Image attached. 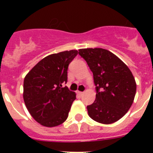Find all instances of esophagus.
<instances>
[{
  "label": "esophagus",
  "mask_w": 153,
  "mask_h": 153,
  "mask_svg": "<svg viewBox=\"0 0 153 153\" xmlns=\"http://www.w3.org/2000/svg\"><path fill=\"white\" fill-rule=\"evenodd\" d=\"M77 94H78L79 97H81V96H82V94H83V92H81V91H78V92H77Z\"/></svg>",
  "instance_id": "1"
}]
</instances>
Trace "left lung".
Returning a JSON list of instances; mask_svg holds the SVG:
<instances>
[{"mask_svg": "<svg viewBox=\"0 0 153 153\" xmlns=\"http://www.w3.org/2000/svg\"><path fill=\"white\" fill-rule=\"evenodd\" d=\"M79 54L93 72L96 99L87 105L97 122L112 124L121 119L133 104L137 84L132 72L117 56L103 48L79 49Z\"/></svg>", "mask_w": 153, "mask_h": 153, "instance_id": "1", "label": "left lung"}]
</instances>
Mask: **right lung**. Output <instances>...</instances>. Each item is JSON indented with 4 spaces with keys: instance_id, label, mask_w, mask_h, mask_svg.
Returning <instances> with one entry per match:
<instances>
[{
    "instance_id": "right-lung-1",
    "label": "right lung",
    "mask_w": 153,
    "mask_h": 153,
    "mask_svg": "<svg viewBox=\"0 0 153 153\" xmlns=\"http://www.w3.org/2000/svg\"><path fill=\"white\" fill-rule=\"evenodd\" d=\"M77 50L52 54L40 60L25 76L24 101L32 117L46 127L59 126L67 120L76 94L62 84Z\"/></svg>"
}]
</instances>
